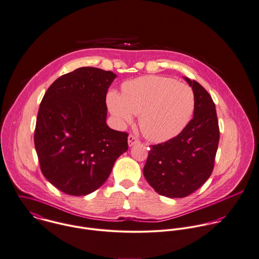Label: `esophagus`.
I'll list each match as a JSON object with an SVG mask.
<instances>
[{"label":"esophagus","mask_w":259,"mask_h":259,"mask_svg":"<svg viewBox=\"0 0 259 259\" xmlns=\"http://www.w3.org/2000/svg\"><path fill=\"white\" fill-rule=\"evenodd\" d=\"M137 143H139V140L135 136H133V135L128 136V145H129V147H131V146H133Z\"/></svg>","instance_id":"esophagus-1"}]
</instances>
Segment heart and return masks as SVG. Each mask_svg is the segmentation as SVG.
<instances>
[{"mask_svg": "<svg viewBox=\"0 0 259 259\" xmlns=\"http://www.w3.org/2000/svg\"><path fill=\"white\" fill-rule=\"evenodd\" d=\"M107 106L119 127L138 115L144 136L156 143L179 135L190 122L195 109L192 88L176 79L145 75L122 84L121 96L114 91L107 95Z\"/></svg>", "mask_w": 259, "mask_h": 259, "instance_id": "1", "label": "heart"}]
</instances>
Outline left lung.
I'll return each mask as SVG.
<instances>
[{"instance_id": "1", "label": "left lung", "mask_w": 259, "mask_h": 259, "mask_svg": "<svg viewBox=\"0 0 259 259\" xmlns=\"http://www.w3.org/2000/svg\"><path fill=\"white\" fill-rule=\"evenodd\" d=\"M195 95L194 117L175 138L152 145L143 175L161 196L184 198L210 178L220 132L215 104L209 93L196 80L184 76Z\"/></svg>"}]
</instances>
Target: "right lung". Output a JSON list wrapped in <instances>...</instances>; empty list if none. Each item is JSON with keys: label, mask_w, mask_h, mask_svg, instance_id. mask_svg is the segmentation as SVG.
<instances>
[{"label": "right lung", "mask_w": 259, "mask_h": 259, "mask_svg": "<svg viewBox=\"0 0 259 259\" xmlns=\"http://www.w3.org/2000/svg\"><path fill=\"white\" fill-rule=\"evenodd\" d=\"M117 75L79 67L58 77L38 111L35 149L45 179L70 196H87L109 178L128 149V134L107 125V92Z\"/></svg>", "instance_id": "add662e5"}]
</instances>
